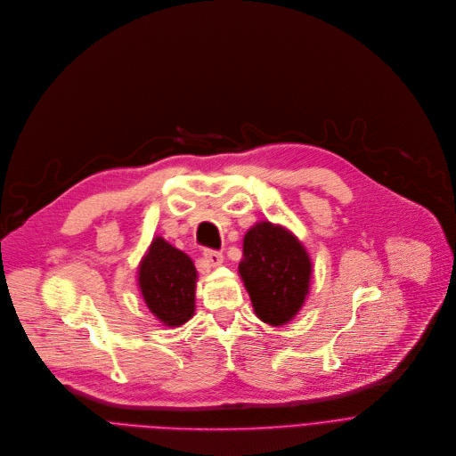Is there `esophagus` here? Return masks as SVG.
<instances>
[{"label": "esophagus", "mask_w": 456, "mask_h": 456, "mask_svg": "<svg viewBox=\"0 0 456 456\" xmlns=\"http://www.w3.org/2000/svg\"><path fill=\"white\" fill-rule=\"evenodd\" d=\"M203 255H205V260H207L212 267H217V265L223 264V253H219V251H216V249H205Z\"/></svg>", "instance_id": "obj_1"}]
</instances>
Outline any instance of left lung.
Wrapping results in <instances>:
<instances>
[{
    "instance_id": "left-lung-1",
    "label": "left lung",
    "mask_w": 456,
    "mask_h": 456,
    "mask_svg": "<svg viewBox=\"0 0 456 456\" xmlns=\"http://www.w3.org/2000/svg\"><path fill=\"white\" fill-rule=\"evenodd\" d=\"M239 275L255 314L269 325H284L302 309L309 293L311 258L284 226L256 223L244 235Z\"/></svg>"
}]
</instances>
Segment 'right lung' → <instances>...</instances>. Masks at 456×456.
Returning a JSON list of instances; mask_svg holds the SVG:
<instances>
[{
	"label": "right lung",
	"instance_id": "obj_1",
	"mask_svg": "<svg viewBox=\"0 0 456 456\" xmlns=\"http://www.w3.org/2000/svg\"><path fill=\"white\" fill-rule=\"evenodd\" d=\"M198 271L183 251L156 237L138 267V286L149 311L167 327L194 316Z\"/></svg>",
	"mask_w": 456,
	"mask_h": 456
}]
</instances>
